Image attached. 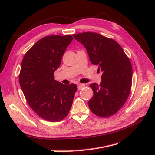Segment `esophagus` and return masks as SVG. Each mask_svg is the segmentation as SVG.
Masks as SVG:
<instances>
[{
  "mask_svg": "<svg viewBox=\"0 0 155 155\" xmlns=\"http://www.w3.org/2000/svg\"><path fill=\"white\" fill-rule=\"evenodd\" d=\"M85 87V85H84V84H78V90H81V88H84Z\"/></svg>",
  "mask_w": 155,
  "mask_h": 155,
  "instance_id": "34e87169",
  "label": "esophagus"
}]
</instances>
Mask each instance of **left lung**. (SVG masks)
<instances>
[{
    "mask_svg": "<svg viewBox=\"0 0 155 155\" xmlns=\"http://www.w3.org/2000/svg\"><path fill=\"white\" fill-rule=\"evenodd\" d=\"M85 46L92 64L103 72L100 85H90L94 95L88 104L94 114L103 118L114 115L127 100L133 68L123 48L112 39L94 32L73 34Z\"/></svg>",
    "mask_w": 155,
    "mask_h": 155,
    "instance_id": "left-lung-1",
    "label": "left lung"
}]
</instances>
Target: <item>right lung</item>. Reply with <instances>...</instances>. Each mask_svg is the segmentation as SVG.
Wrapping results in <instances>:
<instances>
[{
  "label": "right lung",
  "mask_w": 155,
  "mask_h": 155,
  "mask_svg": "<svg viewBox=\"0 0 155 155\" xmlns=\"http://www.w3.org/2000/svg\"><path fill=\"white\" fill-rule=\"evenodd\" d=\"M73 39L72 35H50L32 46L23 58L19 83L28 104L46 121H59L71 109L78 87L54 79L63 55Z\"/></svg>",
  "instance_id": "obj_1"
}]
</instances>
